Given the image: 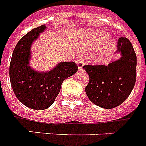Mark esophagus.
I'll use <instances>...</instances> for the list:
<instances>
[{"mask_svg": "<svg viewBox=\"0 0 146 146\" xmlns=\"http://www.w3.org/2000/svg\"><path fill=\"white\" fill-rule=\"evenodd\" d=\"M84 62H85V60H84L83 57H76V63L77 65H78V68H79V70L82 69V67H83L84 65Z\"/></svg>", "mask_w": 146, "mask_h": 146, "instance_id": "esophagus-1", "label": "esophagus"}]
</instances>
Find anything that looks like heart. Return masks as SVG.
Returning a JSON list of instances; mask_svg holds the SVG:
<instances>
[{"label":"heart","mask_w":146,"mask_h":146,"mask_svg":"<svg viewBox=\"0 0 146 146\" xmlns=\"http://www.w3.org/2000/svg\"><path fill=\"white\" fill-rule=\"evenodd\" d=\"M106 38H107V35L106 34L97 32L94 34L92 37L89 38V41H91L89 44L90 46H92L94 47L99 46ZM115 48V43L113 40L107 41L100 46V48H98L96 53L94 54L92 58L95 61H103L112 52Z\"/></svg>","instance_id":"heart-1"}]
</instances>
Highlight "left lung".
I'll list each match as a JSON object with an SVG mask.
<instances>
[{
  "label": "left lung",
  "mask_w": 146,
  "mask_h": 146,
  "mask_svg": "<svg viewBox=\"0 0 146 146\" xmlns=\"http://www.w3.org/2000/svg\"><path fill=\"white\" fill-rule=\"evenodd\" d=\"M120 59L108 65H84L89 76L85 92L89 100L104 109L122 104L131 94L137 77V55L131 41L120 37L117 42Z\"/></svg>",
  "instance_id": "left-lung-1"
}]
</instances>
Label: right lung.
I'll use <instances>...</instances> for the list:
<instances>
[{"label": "right lung", "mask_w": 146, "mask_h": 146, "mask_svg": "<svg viewBox=\"0 0 146 146\" xmlns=\"http://www.w3.org/2000/svg\"><path fill=\"white\" fill-rule=\"evenodd\" d=\"M45 25L32 29L18 42L9 64V79L14 94L21 103L32 110H46L58 95L62 82L78 70L75 62L59 63L54 69L39 73L28 65L31 46L46 29Z\"/></svg>", "instance_id": "1"}]
</instances>
